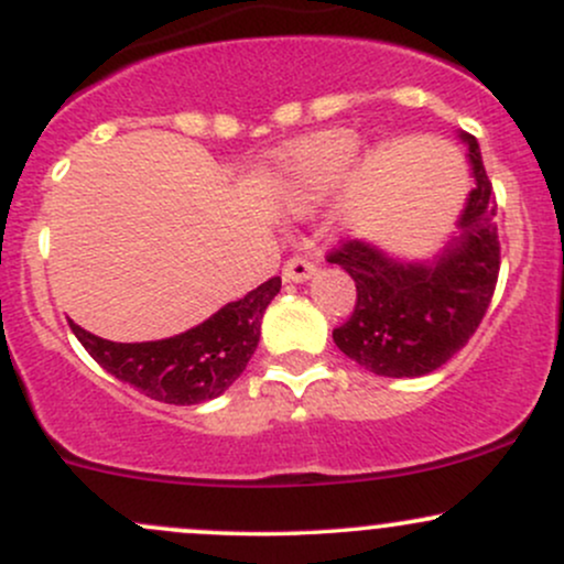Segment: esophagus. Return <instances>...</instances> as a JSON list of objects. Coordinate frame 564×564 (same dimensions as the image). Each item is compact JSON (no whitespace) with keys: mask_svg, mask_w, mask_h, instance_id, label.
<instances>
[{"mask_svg":"<svg viewBox=\"0 0 564 564\" xmlns=\"http://www.w3.org/2000/svg\"><path fill=\"white\" fill-rule=\"evenodd\" d=\"M313 275H315V264L307 260H300V257L283 264V273H281V278L286 283H304V281H310Z\"/></svg>","mask_w":564,"mask_h":564,"instance_id":"esophagus-1","label":"esophagus"}]
</instances>
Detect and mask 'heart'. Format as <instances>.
<instances>
[{"mask_svg": "<svg viewBox=\"0 0 564 564\" xmlns=\"http://www.w3.org/2000/svg\"><path fill=\"white\" fill-rule=\"evenodd\" d=\"M360 145L364 142L352 129H326L291 145L278 161L275 172L286 209L304 215L318 200L339 191L360 156Z\"/></svg>", "mask_w": 564, "mask_h": 564, "instance_id": "1", "label": "heart"}]
</instances>
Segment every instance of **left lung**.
Returning a JSON list of instances; mask_svg holds the SVG:
<instances>
[{
    "instance_id": "8db88e82",
    "label": "left lung",
    "mask_w": 564,
    "mask_h": 564,
    "mask_svg": "<svg viewBox=\"0 0 564 564\" xmlns=\"http://www.w3.org/2000/svg\"><path fill=\"white\" fill-rule=\"evenodd\" d=\"M456 138L469 151L475 187L437 254L408 260L373 241H347L328 257L358 289L349 321L334 328V345L377 377L437 371L467 345L494 296L501 264L494 185L477 140L467 132Z\"/></svg>"
}]
</instances>
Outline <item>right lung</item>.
<instances>
[{
	"mask_svg": "<svg viewBox=\"0 0 564 564\" xmlns=\"http://www.w3.org/2000/svg\"><path fill=\"white\" fill-rule=\"evenodd\" d=\"M281 291V278L228 302L198 326L156 341H111L84 332L70 321V332L84 349L116 379L127 381L151 400L196 405L215 400L243 373L260 345V323L268 304Z\"/></svg>",
	"mask_w": 564,
	"mask_h": 564,
	"instance_id": "obj_1",
	"label": "right lung"
}]
</instances>
